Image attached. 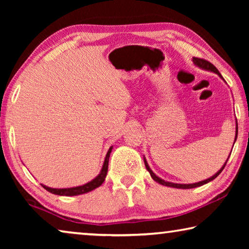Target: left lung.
<instances>
[{"mask_svg":"<svg viewBox=\"0 0 249 249\" xmlns=\"http://www.w3.org/2000/svg\"><path fill=\"white\" fill-rule=\"evenodd\" d=\"M192 61H193V64H195L196 67H199L200 69H203V70L211 71V72L216 73V74L218 75V77H220V78L223 80V81H225V80L223 79V77L221 75V73L218 72V70H217V69L215 68V67H214L212 64H211V62L204 60V59H200V58H196V57H193V58H192ZM237 133H238V129H237V122H236V132H235V140H234V144H235L236 140H237ZM233 146H234V145H233ZM230 155H231V154H230ZM229 158H230V156H229ZM229 158L226 159V161H225L224 165L222 166L221 169L218 170L215 175H213L212 177H210L209 179H205V180H203V181H199V182H196V183H189V184H183V183H174V182H169V181H166V180H163V179H161V178H159V177H158V176H156V175L154 174V171L150 169V167H149V165H148V162H147V160H146V158H145V156H144V162H145L146 169L148 170V172H149L150 176H151V178H153V179L156 181V182H158L159 184L166 185V187L176 188V189H192V188L201 187V185H203V184H205V183L210 182V181H212V180L215 179L216 177L221 174L222 170L224 169V167H225V165H226V162H227V160H229Z\"/></svg>","mask_w":249,"mask_h":249,"instance_id":"left-lung-1","label":"left lung"}]
</instances>
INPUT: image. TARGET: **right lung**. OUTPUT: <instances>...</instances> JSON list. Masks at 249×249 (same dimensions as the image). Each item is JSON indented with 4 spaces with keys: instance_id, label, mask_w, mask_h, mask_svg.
Masks as SVG:
<instances>
[{
    "instance_id": "right-lung-1",
    "label": "right lung",
    "mask_w": 249,
    "mask_h": 249,
    "mask_svg": "<svg viewBox=\"0 0 249 249\" xmlns=\"http://www.w3.org/2000/svg\"><path fill=\"white\" fill-rule=\"evenodd\" d=\"M113 146L109 147V149L107 150V154L105 156L102 169H101L100 174L95 177L94 179H92L89 182L82 185H78V187H72V188H62V189H57V188H50L47 187V185L41 184V187L46 190L49 191L53 195H57V196H80V195H84V193H88L94 189L99 188L101 184L104 182L105 178H107V168H108V159H109V155L112 153Z\"/></svg>"
}]
</instances>
